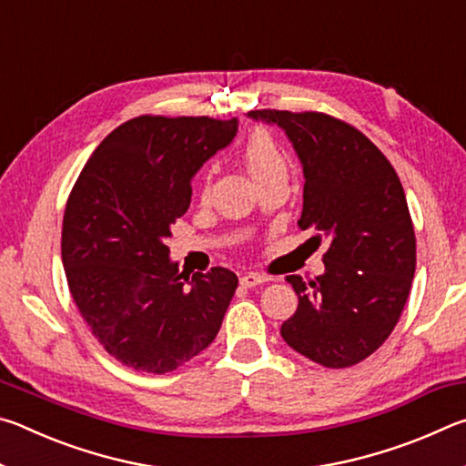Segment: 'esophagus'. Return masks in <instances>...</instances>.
<instances>
[{
  "label": "esophagus",
  "mask_w": 466,
  "mask_h": 466,
  "mask_svg": "<svg viewBox=\"0 0 466 466\" xmlns=\"http://www.w3.org/2000/svg\"><path fill=\"white\" fill-rule=\"evenodd\" d=\"M267 281H271V278H267V275H261V273H244L240 278V283L244 288H255Z\"/></svg>",
  "instance_id": "1"
}]
</instances>
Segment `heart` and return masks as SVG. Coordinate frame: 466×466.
<instances>
[{
  "label": "heart",
  "mask_w": 466,
  "mask_h": 466,
  "mask_svg": "<svg viewBox=\"0 0 466 466\" xmlns=\"http://www.w3.org/2000/svg\"><path fill=\"white\" fill-rule=\"evenodd\" d=\"M242 157L250 172V177L255 178V183L271 175H278V172H288L286 156H283V152L279 149L278 141H275L269 133L263 129H257L250 133L247 144H244ZM208 187H209V180L205 178L203 188H201L203 195L208 193Z\"/></svg>",
  "instance_id": "1"
}]
</instances>
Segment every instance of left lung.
<instances>
[{
    "label": "left lung",
    "mask_w": 466,
    "mask_h": 466,
    "mask_svg": "<svg viewBox=\"0 0 466 466\" xmlns=\"http://www.w3.org/2000/svg\"><path fill=\"white\" fill-rule=\"evenodd\" d=\"M286 131L302 162L298 226L329 248L325 273L289 275L298 310L281 325L291 350L325 368H350L380 347L405 309L415 275V232L403 185L364 133L325 113L250 110Z\"/></svg>",
    "instance_id": "8db88e82"
}]
</instances>
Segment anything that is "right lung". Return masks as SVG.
Returning <instances> with one entry per match:
<instances>
[{
    "mask_svg": "<svg viewBox=\"0 0 466 466\" xmlns=\"http://www.w3.org/2000/svg\"><path fill=\"white\" fill-rule=\"evenodd\" d=\"M236 131L238 119L136 116L102 139L69 193L61 232L69 291L100 345L137 372L167 374L201 353L238 288L224 267L178 273L167 247L197 170Z\"/></svg>",
    "mask_w": 466,
    "mask_h": 466,
    "instance_id": "right-lung-1",
    "label": "right lung"
}]
</instances>
